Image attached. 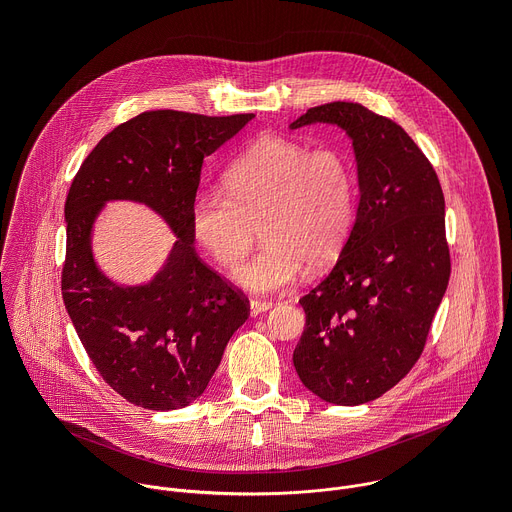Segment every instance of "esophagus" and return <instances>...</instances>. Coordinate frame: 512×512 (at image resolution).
Masks as SVG:
<instances>
[{"mask_svg":"<svg viewBox=\"0 0 512 512\" xmlns=\"http://www.w3.org/2000/svg\"><path fill=\"white\" fill-rule=\"evenodd\" d=\"M273 304L269 300H251V316H259L261 312H267Z\"/></svg>","mask_w":512,"mask_h":512,"instance_id":"34e87169","label":"esophagus"}]
</instances>
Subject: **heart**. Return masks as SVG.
<instances>
[{
    "instance_id": "1",
    "label": "heart",
    "mask_w": 512,
    "mask_h": 512,
    "mask_svg": "<svg viewBox=\"0 0 512 512\" xmlns=\"http://www.w3.org/2000/svg\"><path fill=\"white\" fill-rule=\"evenodd\" d=\"M225 188L200 190L190 202V231L202 249L227 269L253 247L257 229L265 245L235 279L269 294L332 265L354 223L356 180L338 145H316L265 135L225 172Z\"/></svg>"
}]
</instances>
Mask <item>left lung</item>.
Masks as SVG:
<instances>
[{"label":"left lung","mask_w":512,"mask_h":512,"mask_svg":"<svg viewBox=\"0 0 512 512\" xmlns=\"http://www.w3.org/2000/svg\"><path fill=\"white\" fill-rule=\"evenodd\" d=\"M334 123L352 139L360 202L334 269L300 304L302 383L334 405L393 389L423 352L450 281L446 202L437 174L393 119L360 103L308 109L289 127Z\"/></svg>","instance_id":"left-lung-1"}]
</instances>
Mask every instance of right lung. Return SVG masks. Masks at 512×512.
<instances>
[{
  "label": "right lung",
  "mask_w": 512,
  "mask_h": 512,
  "mask_svg": "<svg viewBox=\"0 0 512 512\" xmlns=\"http://www.w3.org/2000/svg\"><path fill=\"white\" fill-rule=\"evenodd\" d=\"M253 117L139 113L95 145L70 184L62 300L103 381L137 407L172 411L196 401L249 318L243 291L198 259L190 202L204 158ZM109 199L148 203L179 237L150 284L117 286L94 265L90 231Z\"/></svg>",
  "instance_id": "right-lung-1"
}]
</instances>
